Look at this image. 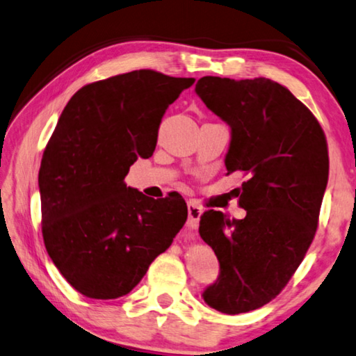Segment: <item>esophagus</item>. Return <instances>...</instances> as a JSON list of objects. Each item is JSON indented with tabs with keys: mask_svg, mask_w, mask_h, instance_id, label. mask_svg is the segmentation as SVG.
<instances>
[{
	"mask_svg": "<svg viewBox=\"0 0 356 356\" xmlns=\"http://www.w3.org/2000/svg\"><path fill=\"white\" fill-rule=\"evenodd\" d=\"M188 225L191 228H197L198 223H200V216L203 214V208L198 204L195 200H189L188 202Z\"/></svg>",
	"mask_w": 356,
	"mask_h": 356,
	"instance_id": "esophagus-1",
	"label": "esophagus"
}]
</instances>
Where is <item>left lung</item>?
Returning a JSON list of instances; mask_svg holds the SVG:
<instances>
[{"instance_id":"8db88e82","label":"left lung","mask_w":356,"mask_h":356,"mask_svg":"<svg viewBox=\"0 0 356 356\" xmlns=\"http://www.w3.org/2000/svg\"><path fill=\"white\" fill-rule=\"evenodd\" d=\"M195 92L232 128L228 173L248 175L238 189L244 219L214 209L200 217L198 232L220 263L203 300L225 314L248 313L283 291L314 239L327 139L313 112L272 79L203 76Z\"/></svg>"}]
</instances>
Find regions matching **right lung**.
<instances>
[{"instance_id": "1", "label": "right lung", "mask_w": 356, "mask_h": 356, "mask_svg": "<svg viewBox=\"0 0 356 356\" xmlns=\"http://www.w3.org/2000/svg\"><path fill=\"white\" fill-rule=\"evenodd\" d=\"M194 83L134 70L86 84L62 111L39 170L42 236L83 296H127L188 219L181 195L154 200L123 179L153 154L162 115Z\"/></svg>"}]
</instances>
